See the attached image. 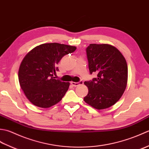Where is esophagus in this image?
Listing matches in <instances>:
<instances>
[{
  "mask_svg": "<svg viewBox=\"0 0 149 149\" xmlns=\"http://www.w3.org/2000/svg\"><path fill=\"white\" fill-rule=\"evenodd\" d=\"M71 84H72V85L73 86H79V84H83V81H79V82H78V83H75V82H71Z\"/></svg>",
  "mask_w": 149,
  "mask_h": 149,
  "instance_id": "34e87169",
  "label": "esophagus"
}]
</instances>
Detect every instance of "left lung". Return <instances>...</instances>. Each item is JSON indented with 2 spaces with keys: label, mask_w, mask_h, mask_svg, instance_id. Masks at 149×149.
Wrapping results in <instances>:
<instances>
[{
  "label": "left lung",
  "mask_w": 149,
  "mask_h": 149,
  "mask_svg": "<svg viewBox=\"0 0 149 149\" xmlns=\"http://www.w3.org/2000/svg\"><path fill=\"white\" fill-rule=\"evenodd\" d=\"M86 54L90 74L97 73V77L84 82L88 88L84 102L99 110L108 108L118 102L127 86V62L109 44H90Z\"/></svg>",
  "instance_id": "left-lung-1"
}]
</instances>
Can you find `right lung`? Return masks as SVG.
<instances>
[{"label": "right lung", "instance_id": "1", "mask_svg": "<svg viewBox=\"0 0 149 149\" xmlns=\"http://www.w3.org/2000/svg\"><path fill=\"white\" fill-rule=\"evenodd\" d=\"M75 46L43 43L28 52L19 67L18 81L27 99L34 106L49 108L64 97L70 83L54 78L56 65L63 56L74 52Z\"/></svg>", "mask_w": 149, "mask_h": 149}]
</instances>
